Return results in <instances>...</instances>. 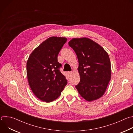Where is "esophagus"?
<instances>
[{
	"instance_id": "1",
	"label": "esophagus",
	"mask_w": 133,
	"mask_h": 133,
	"mask_svg": "<svg viewBox=\"0 0 133 133\" xmlns=\"http://www.w3.org/2000/svg\"><path fill=\"white\" fill-rule=\"evenodd\" d=\"M67 73H68V75L69 76H71V75L72 74V72H71V71H69Z\"/></svg>"
}]
</instances>
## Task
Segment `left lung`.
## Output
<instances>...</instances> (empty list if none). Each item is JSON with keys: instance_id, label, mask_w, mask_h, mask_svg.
I'll list each match as a JSON object with an SVG mask.
<instances>
[{"instance_id": "8db88e82", "label": "left lung", "mask_w": 133, "mask_h": 133, "mask_svg": "<svg viewBox=\"0 0 133 133\" xmlns=\"http://www.w3.org/2000/svg\"><path fill=\"white\" fill-rule=\"evenodd\" d=\"M68 44L76 54L79 64L80 82L75 87L87 101L100 98L111 78L108 53L98 44L86 37L74 38Z\"/></svg>"}]
</instances>
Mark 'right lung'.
I'll return each mask as SVG.
<instances>
[{
	"mask_svg": "<svg viewBox=\"0 0 133 133\" xmlns=\"http://www.w3.org/2000/svg\"><path fill=\"white\" fill-rule=\"evenodd\" d=\"M65 37H50L36 47L27 62L29 86L40 100L49 103L58 98L67 84L59 68L58 55L67 42Z\"/></svg>",
	"mask_w": 133,
	"mask_h": 133,
	"instance_id": "1",
	"label": "right lung"
}]
</instances>
